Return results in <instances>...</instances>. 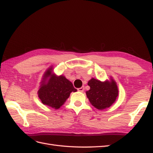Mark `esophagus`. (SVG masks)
<instances>
[{"instance_id":"34e87169","label":"esophagus","mask_w":153,"mask_h":153,"mask_svg":"<svg viewBox=\"0 0 153 153\" xmlns=\"http://www.w3.org/2000/svg\"><path fill=\"white\" fill-rule=\"evenodd\" d=\"M78 90V91H79V92H81V93H82L83 91H84V90H85V88H82V87H81V88H79L77 89Z\"/></svg>"}]
</instances>
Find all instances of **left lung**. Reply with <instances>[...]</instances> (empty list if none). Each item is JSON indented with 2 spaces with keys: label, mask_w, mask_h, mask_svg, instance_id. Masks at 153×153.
<instances>
[{
  "label": "left lung",
  "mask_w": 153,
  "mask_h": 153,
  "mask_svg": "<svg viewBox=\"0 0 153 153\" xmlns=\"http://www.w3.org/2000/svg\"><path fill=\"white\" fill-rule=\"evenodd\" d=\"M90 90L86 91L89 101L95 108L99 110L111 106L119 94L117 86L113 80L111 82H101L92 79L88 82Z\"/></svg>",
  "instance_id": "1"
}]
</instances>
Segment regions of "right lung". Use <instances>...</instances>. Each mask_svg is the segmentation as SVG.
<instances>
[{
    "label": "right lung",
    "mask_w": 153,
    "mask_h": 153,
    "mask_svg": "<svg viewBox=\"0 0 153 153\" xmlns=\"http://www.w3.org/2000/svg\"><path fill=\"white\" fill-rule=\"evenodd\" d=\"M51 70L52 68H49L45 73L38 94L44 105L58 109L65 103L71 92H76V89L64 76H56L51 73ZM48 77L50 79L45 83V79Z\"/></svg>",
    "instance_id": "1"
}]
</instances>
